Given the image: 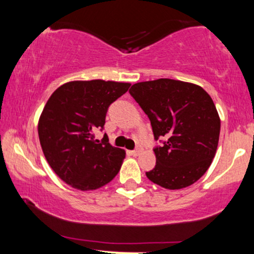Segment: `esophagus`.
Instances as JSON below:
<instances>
[{"instance_id": "1", "label": "esophagus", "mask_w": 254, "mask_h": 254, "mask_svg": "<svg viewBox=\"0 0 254 254\" xmlns=\"http://www.w3.org/2000/svg\"><path fill=\"white\" fill-rule=\"evenodd\" d=\"M141 151H142V147H137L135 150L131 151V154H132L133 156H137V155H139V154H141Z\"/></svg>"}]
</instances>
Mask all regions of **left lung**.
<instances>
[{"instance_id": "8db88e82", "label": "left lung", "mask_w": 254, "mask_h": 254, "mask_svg": "<svg viewBox=\"0 0 254 254\" xmlns=\"http://www.w3.org/2000/svg\"><path fill=\"white\" fill-rule=\"evenodd\" d=\"M130 95L149 118L156 165L145 176L170 190L190 186L216 153L221 121L210 95L197 84L159 78L131 86Z\"/></svg>"}]
</instances>
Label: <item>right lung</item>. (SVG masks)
<instances>
[{"mask_svg": "<svg viewBox=\"0 0 254 254\" xmlns=\"http://www.w3.org/2000/svg\"><path fill=\"white\" fill-rule=\"evenodd\" d=\"M129 87L115 81H72L52 93L39 118L38 133L49 165L64 183L88 191L117 176L125 151L105 138L98 143L94 132L104 130L110 105Z\"/></svg>", "mask_w": 254, "mask_h": 254, "instance_id": "1", "label": "right lung"}]
</instances>
